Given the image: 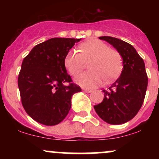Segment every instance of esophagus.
Returning <instances> with one entry per match:
<instances>
[{"label": "esophagus", "instance_id": "esophagus-1", "mask_svg": "<svg viewBox=\"0 0 159 159\" xmlns=\"http://www.w3.org/2000/svg\"><path fill=\"white\" fill-rule=\"evenodd\" d=\"M83 91L84 92L87 93H90L92 92V90H89V89H83Z\"/></svg>", "mask_w": 159, "mask_h": 159}]
</instances>
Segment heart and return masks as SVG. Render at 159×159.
<instances>
[{
  "label": "heart",
  "instance_id": "b5f03b06",
  "mask_svg": "<svg viewBox=\"0 0 159 159\" xmlns=\"http://www.w3.org/2000/svg\"><path fill=\"white\" fill-rule=\"evenodd\" d=\"M78 51H69L64 59L67 71L72 75L79 73L90 62V72H83L75 78V81L83 87L93 88L100 85L104 79L111 81L119 75L123 68V60L116 50L110 48L106 43L92 39L80 45Z\"/></svg>",
  "mask_w": 159,
  "mask_h": 159
}]
</instances>
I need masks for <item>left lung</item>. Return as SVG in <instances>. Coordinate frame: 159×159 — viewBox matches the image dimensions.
Segmentation results:
<instances>
[{
    "label": "left lung",
    "mask_w": 159,
    "mask_h": 159,
    "mask_svg": "<svg viewBox=\"0 0 159 159\" xmlns=\"http://www.w3.org/2000/svg\"><path fill=\"white\" fill-rule=\"evenodd\" d=\"M105 40L120 53L123 59L120 76L107 90H104V99L94 106L100 118L111 125H120L134 117L143 105L148 84L143 60L135 48L126 42L104 36Z\"/></svg>",
    "instance_id": "1"
}]
</instances>
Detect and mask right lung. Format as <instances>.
<instances>
[{"instance_id":"right-lung-1","label":"right lung","mask_w":159,"mask_h":159,"mask_svg":"<svg viewBox=\"0 0 159 159\" xmlns=\"http://www.w3.org/2000/svg\"><path fill=\"white\" fill-rule=\"evenodd\" d=\"M81 39L52 38L36 45L24 59L18 78L21 102L38 123L59 124L70 110L72 95L81 91L64 65L66 54Z\"/></svg>"}]
</instances>
